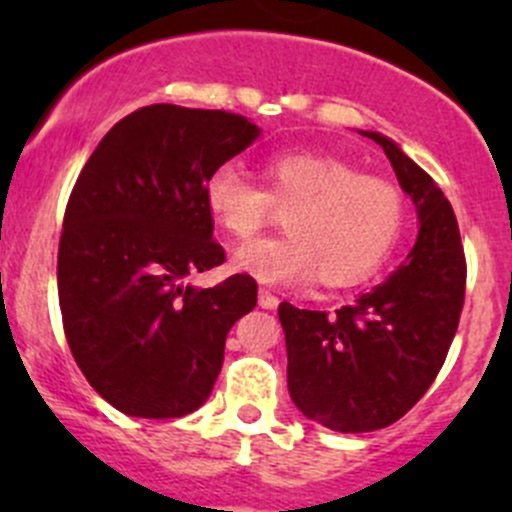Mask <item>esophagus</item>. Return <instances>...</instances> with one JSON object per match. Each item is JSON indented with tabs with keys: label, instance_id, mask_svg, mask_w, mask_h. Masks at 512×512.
<instances>
[{
	"label": "esophagus",
	"instance_id": "34e87169",
	"mask_svg": "<svg viewBox=\"0 0 512 512\" xmlns=\"http://www.w3.org/2000/svg\"><path fill=\"white\" fill-rule=\"evenodd\" d=\"M277 304H280L277 294H272L267 287H260V307L262 309H277Z\"/></svg>",
	"mask_w": 512,
	"mask_h": 512
}]
</instances>
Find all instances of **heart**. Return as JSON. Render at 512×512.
I'll return each instance as SVG.
<instances>
[{"mask_svg":"<svg viewBox=\"0 0 512 512\" xmlns=\"http://www.w3.org/2000/svg\"><path fill=\"white\" fill-rule=\"evenodd\" d=\"M205 208L230 237L245 240L285 210V235L242 245L232 265L270 285L314 275L327 287L369 277L399 242L404 193L391 180L364 175L339 158L312 151L262 160V185L237 165H218L203 185Z\"/></svg>","mask_w":512,"mask_h":512,"instance_id":"obj_1","label":"heart"}]
</instances>
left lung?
<instances>
[{
    "label": "left lung",
    "instance_id": "obj_1",
    "mask_svg": "<svg viewBox=\"0 0 512 512\" xmlns=\"http://www.w3.org/2000/svg\"><path fill=\"white\" fill-rule=\"evenodd\" d=\"M421 220L416 245L386 282L337 312L280 304L287 384L297 409L342 433L391 426L436 381L466 299V252L451 203L431 175L379 133Z\"/></svg>",
    "mask_w": 512,
    "mask_h": 512
}]
</instances>
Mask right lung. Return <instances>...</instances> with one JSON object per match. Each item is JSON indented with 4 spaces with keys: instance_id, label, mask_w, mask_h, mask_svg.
<instances>
[{
    "instance_id": "1",
    "label": "right lung",
    "mask_w": 512,
    "mask_h": 512,
    "mask_svg": "<svg viewBox=\"0 0 512 512\" xmlns=\"http://www.w3.org/2000/svg\"><path fill=\"white\" fill-rule=\"evenodd\" d=\"M257 126L227 111L153 103L116 123L86 160L59 240L64 334L89 384L118 411L180 418L213 391L232 324L257 282L183 285L223 265L203 185Z\"/></svg>"
}]
</instances>
